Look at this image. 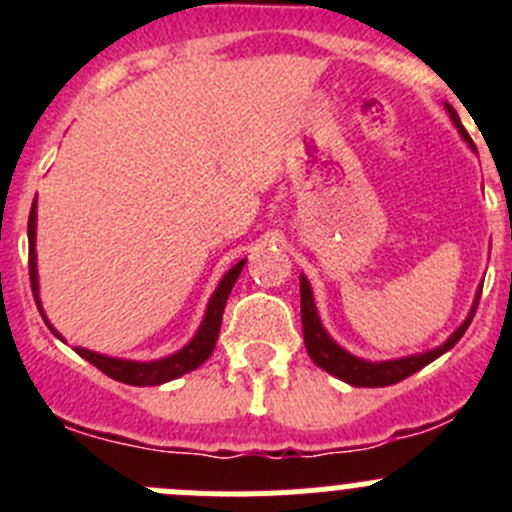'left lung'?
Masks as SVG:
<instances>
[{
    "instance_id": "obj_1",
    "label": "left lung",
    "mask_w": 512,
    "mask_h": 512,
    "mask_svg": "<svg viewBox=\"0 0 512 512\" xmlns=\"http://www.w3.org/2000/svg\"><path fill=\"white\" fill-rule=\"evenodd\" d=\"M446 108H448V113H451L456 128L461 131V136L473 146V141L468 138L466 128L461 126V118H458L456 108L453 106H446ZM299 297H302L304 347H307V352H309V356H312L314 364L322 366L324 371H329V374H334L337 379L347 381V384H352V386H391V384H399V381H404L406 376L416 374L418 369H423L426 364H431V361L438 359L441 354H446L448 349H451L453 344H456L458 339L466 334L468 324H471L473 314H476V309H478L480 292L476 297V304H473L471 314H468V319L456 329V332L451 334V337H448L446 344H441V347L431 349V352H426V354L406 356V359H394V361H376V364H371V361H364V359H356V356L344 352L339 344H334L332 339H329V334L324 332L322 322H319L317 309H314L312 289H309V282L304 280V277L299 280Z\"/></svg>"
}]
</instances>
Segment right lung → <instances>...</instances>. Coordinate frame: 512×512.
Returning a JSON list of instances; mask_svg holds the SVG:
<instances>
[{
	"label": "right lung",
	"instance_id": "right-lung-1",
	"mask_svg": "<svg viewBox=\"0 0 512 512\" xmlns=\"http://www.w3.org/2000/svg\"><path fill=\"white\" fill-rule=\"evenodd\" d=\"M27 230H29V280H32V292L36 299V307H39V312H41L39 282H36V252H34L36 200L32 205V213H29ZM242 267H245V260L237 262V265L223 277V282H220L218 289H215L213 299H210L208 312H205V319H203V324H200L198 334H195L193 342H190L185 349H180L178 354L168 356V359L151 361V364H138V361H126V359H111V356L89 352V349H76V354L84 356L86 361H91L96 369H101L103 374L111 376V379L123 381V384H131V386H158V384H165V381H170V379H178V376L188 374V371L198 369V366L203 364V361H208V356L213 354L215 342H218V334H220V322H223L227 294H230L232 285H235L237 277H240ZM44 322H46V317H44ZM49 329L61 339V334L56 332L51 324H49Z\"/></svg>",
	"mask_w": 512,
	"mask_h": 512
}]
</instances>
